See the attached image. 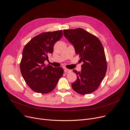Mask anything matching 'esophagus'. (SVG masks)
<instances>
[{
	"label": "esophagus",
	"instance_id": "esophagus-1",
	"mask_svg": "<svg viewBox=\"0 0 130 130\" xmlns=\"http://www.w3.org/2000/svg\"><path fill=\"white\" fill-rule=\"evenodd\" d=\"M71 71V70L68 69H67V68H65L64 69V72L65 73H70Z\"/></svg>",
	"mask_w": 130,
	"mask_h": 130
}]
</instances>
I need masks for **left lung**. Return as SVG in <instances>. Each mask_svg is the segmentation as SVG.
<instances>
[{"mask_svg":"<svg viewBox=\"0 0 130 130\" xmlns=\"http://www.w3.org/2000/svg\"><path fill=\"white\" fill-rule=\"evenodd\" d=\"M63 35L83 62L80 71L73 70L77 79L72 87L80 94L92 93L100 86L107 69L102 44L97 37L82 28L64 30Z\"/></svg>","mask_w":130,"mask_h":130,"instance_id":"1","label":"left lung"}]
</instances>
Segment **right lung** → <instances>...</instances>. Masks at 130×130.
<instances>
[{
  "instance_id": "obj_1",
  "label": "right lung",
  "mask_w": 130,
  "mask_h": 130,
  "mask_svg": "<svg viewBox=\"0 0 130 130\" xmlns=\"http://www.w3.org/2000/svg\"><path fill=\"white\" fill-rule=\"evenodd\" d=\"M62 36V30L41 34L27 43L22 51L20 68L23 78L35 92L48 93L56 87L63 73L61 67L44 64L52 54L55 43Z\"/></svg>"
}]
</instances>
